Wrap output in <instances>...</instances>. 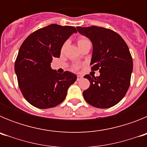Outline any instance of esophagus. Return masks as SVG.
<instances>
[{
  "label": "esophagus",
  "instance_id": "esophagus-1",
  "mask_svg": "<svg viewBox=\"0 0 147 147\" xmlns=\"http://www.w3.org/2000/svg\"><path fill=\"white\" fill-rule=\"evenodd\" d=\"M82 79V76H80V75H78L77 76V81H80V80H81Z\"/></svg>",
  "mask_w": 147,
  "mask_h": 147
}]
</instances>
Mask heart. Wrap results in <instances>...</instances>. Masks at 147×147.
I'll return each instance as SVG.
<instances>
[{
    "mask_svg": "<svg viewBox=\"0 0 147 147\" xmlns=\"http://www.w3.org/2000/svg\"><path fill=\"white\" fill-rule=\"evenodd\" d=\"M88 42H90V40H88L87 37H83V36L80 37L77 40V43H78V45H79V47H80V46H82V45H85V44H86V43H88ZM65 45V44H64V45H62V49H64ZM73 68H74V70H77L78 68H79V66H78L77 65H74Z\"/></svg>",
    "mask_w": 147,
    "mask_h": 147,
    "instance_id": "obj_1",
    "label": "heart"
}]
</instances>
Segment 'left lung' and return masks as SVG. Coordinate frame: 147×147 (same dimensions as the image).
<instances>
[{"label": "left lung", "instance_id": "obj_1", "mask_svg": "<svg viewBox=\"0 0 147 147\" xmlns=\"http://www.w3.org/2000/svg\"><path fill=\"white\" fill-rule=\"evenodd\" d=\"M76 28L91 40V70L100 72L96 77L84 76L90 83L83 91L84 98L97 108L113 107L124 98L130 85L133 63L129 48L119 34L109 28L95 26Z\"/></svg>", "mask_w": 147, "mask_h": 147}]
</instances>
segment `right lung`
<instances>
[{"label": "right lung", "instance_id": "add662e5", "mask_svg": "<svg viewBox=\"0 0 147 147\" xmlns=\"http://www.w3.org/2000/svg\"><path fill=\"white\" fill-rule=\"evenodd\" d=\"M75 27L51 24L28 35L20 46L15 71L22 94L40 109L54 107L65 100L76 76L69 71L58 74L51 67L54 57H59L62 45L75 33Z\"/></svg>", "mask_w": 147, "mask_h": 147}]
</instances>
